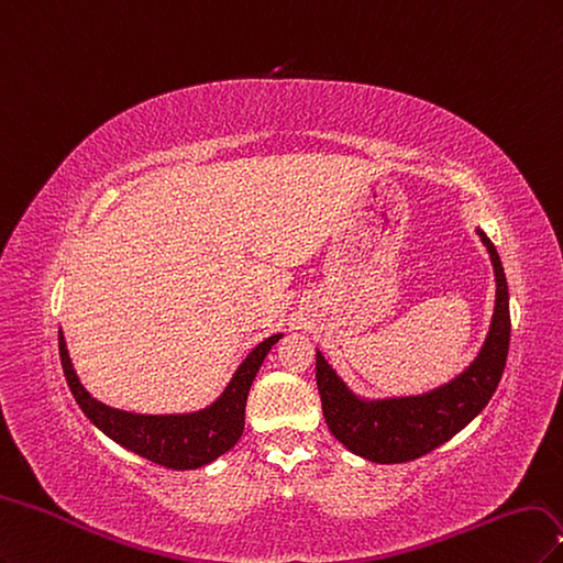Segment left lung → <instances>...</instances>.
<instances>
[{
    "mask_svg": "<svg viewBox=\"0 0 563 563\" xmlns=\"http://www.w3.org/2000/svg\"><path fill=\"white\" fill-rule=\"evenodd\" d=\"M492 255L496 276V306L492 328L477 357L456 378L423 395L365 400L316 351V380L322 413L334 438L372 463H407L449 442L488 405L496 393L510 349V295L498 252L477 229Z\"/></svg>",
    "mask_w": 563,
    "mask_h": 563,
    "instance_id": "1",
    "label": "left lung"
}]
</instances>
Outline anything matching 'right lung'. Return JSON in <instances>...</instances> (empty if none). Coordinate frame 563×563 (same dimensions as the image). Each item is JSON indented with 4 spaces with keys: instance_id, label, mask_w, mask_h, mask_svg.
<instances>
[{
    "instance_id": "1",
    "label": "right lung",
    "mask_w": 563,
    "mask_h": 563,
    "mask_svg": "<svg viewBox=\"0 0 563 563\" xmlns=\"http://www.w3.org/2000/svg\"><path fill=\"white\" fill-rule=\"evenodd\" d=\"M280 336L283 334L268 336L252 349L231 376L224 393L210 407L191 413H133L107 407L81 386L75 367H71L63 330H58V346L67 386L90 423L123 449L152 463L170 470H196L220 459L241 440L250 386L266 353Z\"/></svg>"
}]
</instances>
